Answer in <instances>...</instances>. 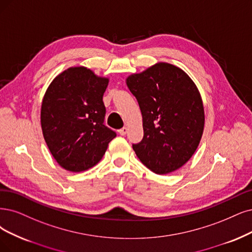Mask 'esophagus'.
<instances>
[{
    "label": "esophagus",
    "mask_w": 252,
    "mask_h": 252,
    "mask_svg": "<svg viewBox=\"0 0 252 252\" xmlns=\"http://www.w3.org/2000/svg\"><path fill=\"white\" fill-rule=\"evenodd\" d=\"M118 133L121 135V136H125L126 133H127V127H123V128H120L119 131H118Z\"/></svg>",
    "instance_id": "esophagus-1"
}]
</instances>
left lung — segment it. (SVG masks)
Here are the masks:
<instances>
[{
  "label": "left lung",
  "mask_w": 252,
  "mask_h": 252,
  "mask_svg": "<svg viewBox=\"0 0 252 252\" xmlns=\"http://www.w3.org/2000/svg\"><path fill=\"white\" fill-rule=\"evenodd\" d=\"M142 114L139 160L157 174H168L197 150L204 127L201 95L192 79L173 64L159 62L126 80Z\"/></svg>",
  "instance_id": "obj_1"
}]
</instances>
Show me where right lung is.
<instances>
[{
	"instance_id": "right-lung-1",
	"label": "right lung",
	"mask_w": 252,
	"mask_h": 252,
	"mask_svg": "<svg viewBox=\"0 0 252 252\" xmlns=\"http://www.w3.org/2000/svg\"><path fill=\"white\" fill-rule=\"evenodd\" d=\"M109 79L84 66L69 67L56 77L41 104L44 140L62 168L85 171L105 155L116 133L104 125L102 95Z\"/></svg>"
}]
</instances>
